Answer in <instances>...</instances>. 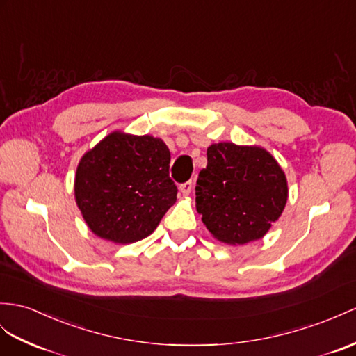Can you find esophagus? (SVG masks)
Masks as SVG:
<instances>
[{
    "label": "esophagus",
    "mask_w": 356,
    "mask_h": 356,
    "mask_svg": "<svg viewBox=\"0 0 356 356\" xmlns=\"http://www.w3.org/2000/svg\"><path fill=\"white\" fill-rule=\"evenodd\" d=\"M192 188H193L192 181H187V183H183V184L179 186V190H181V193H183V195H190V192H192Z\"/></svg>",
    "instance_id": "esophagus-1"
}]
</instances>
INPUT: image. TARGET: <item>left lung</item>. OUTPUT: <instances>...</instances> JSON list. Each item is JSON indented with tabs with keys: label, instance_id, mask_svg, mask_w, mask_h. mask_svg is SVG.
I'll return each mask as SVG.
<instances>
[{
	"label": "left lung",
	"instance_id": "1",
	"mask_svg": "<svg viewBox=\"0 0 356 356\" xmlns=\"http://www.w3.org/2000/svg\"><path fill=\"white\" fill-rule=\"evenodd\" d=\"M196 210L213 236L229 245L261 238L278 220L289 190L280 164L257 146L216 143L196 181Z\"/></svg>",
	"mask_w": 356,
	"mask_h": 356
}]
</instances>
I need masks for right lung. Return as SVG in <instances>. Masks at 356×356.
I'll return each instance as SVG.
<instances>
[{"label": "right lung", "mask_w": 356, "mask_h": 356, "mask_svg": "<svg viewBox=\"0 0 356 356\" xmlns=\"http://www.w3.org/2000/svg\"><path fill=\"white\" fill-rule=\"evenodd\" d=\"M170 152L161 138L111 133L84 154L75 199L88 227L113 243L148 237L175 204Z\"/></svg>", "instance_id": "right-lung-1"}]
</instances>
